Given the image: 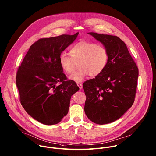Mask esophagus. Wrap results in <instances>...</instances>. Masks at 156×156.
<instances>
[{
  "instance_id": "esophagus-1",
  "label": "esophagus",
  "mask_w": 156,
  "mask_h": 156,
  "mask_svg": "<svg viewBox=\"0 0 156 156\" xmlns=\"http://www.w3.org/2000/svg\"><path fill=\"white\" fill-rule=\"evenodd\" d=\"M77 86L79 87V88H80V89H81L83 88V85H82V84H81V83H77Z\"/></svg>"
}]
</instances>
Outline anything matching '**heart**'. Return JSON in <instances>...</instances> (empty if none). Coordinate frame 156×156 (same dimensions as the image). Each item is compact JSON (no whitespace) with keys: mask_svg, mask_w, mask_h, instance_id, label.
I'll list each match as a JSON object with an SVG mask.
<instances>
[{"mask_svg":"<svg viewBox=\"0 0 156 156\" xmlns=\"http://www.w3.org/2000/svg\"><path fill=\"white\" fill-rule=\"evenodd\" d=\"M70 56L62 53L59 58L60 64L64 72L73 73L78 63L79 70L72 74L69 78L79 83L89 74L95 76L100 74L106 67L108 62V52L106 48L101 44L81 41L73 45L70 49Z\"/></svg>","mask_w":156,"mask_h":156,"instance_id":"heart-1","label":"heart"}]
</instances>
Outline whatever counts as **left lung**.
Masks as SVG:
<instances>
[{
    "mask_svg": "<svg viewBox=\"0 0 156 156\" xmlns=\"http://www.w3.org/2000/svg\"><path fill=\"white\" fill-rule=\"evenodd\" d=\"M88 34L104 44L108 58L104 70L83 84L86 96L84 111L94 123L107 124L120 118L134 103L139 70L119 37Z\"/></svg>",
    "mask_w": 156,
    "mask_h": 156,
    "instance_id": "obj_1",
    "label": "left lung"
}]
</instances>
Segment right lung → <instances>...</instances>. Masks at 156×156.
<instances>
[{"instance_id":"obj_1","label":"right lung","mask_w":156,"mask_h":156,"mask_svg":"<svg viewBox=\"0 0 156 156\" xmlns=\"http://www.w3.org/2000/svg\"><path fill=\"white\" fill-rule=\"evenodd\" d=\"M78 35L38 40L17 70L20 103L32 118L43 124L59 123L68 113L71 96L80 89L74 81L67 80L59 61L62 52Z\"/></svg>"}]
</instances>
